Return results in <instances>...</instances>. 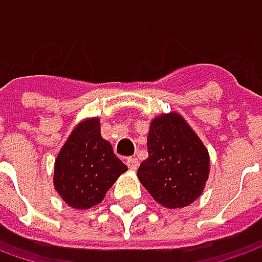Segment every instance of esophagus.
I'll list each match as a JSON object with an SVG mask.
<instances>
[{
	"mask_svg": "<svg viewBox=\"0 0 262 262\" xmlns=\"http://www.w3.org/2000/svg\"><path fill=\"white\" fill-rule=\"evenodd\" d=\"M126 166L129 167L131 170H137V167H138V159L137 157H128L126 159Z\"/></svg>",
	"mask_w": 262,
	"mask_h": 262,
	"instance_id": "1",
	"label": "esophagus"
}]
</instances>
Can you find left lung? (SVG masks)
<instances>
[{"label": "left lung", "instance_id": "obj_1", "mask_svg": "<svg viewBox=\"0 0 262 262\" xmlns=\"http://www.w3.org/2000/svg\"><path fill=\"white\" fill-rule=\"evenodd\" d=\"M147 150L148 157L137 175L159 204L181 208L201 195L210 169L208 151L181 116L156 118L150 125Z\"/></svg>", "mask_w": 262, "mask_h": 262}]
</instances>
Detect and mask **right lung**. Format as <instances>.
Here are the masks:
<instances>
[{"label":"right lung","instance_id":"1","mask_svg":"<svg viewBox=\"0 0 262 262\" xmlns=\"http://www.w3.org/2000/svg\"><path fill=\"white\" fill-rule=\"evenodd\" d=\"M128 167L102 138L99 119L81 122L55 160L54 185L70 207L86 210L99 204Z\"/></svg>","mask_w":262,"mask_h":262}]
</instances>
